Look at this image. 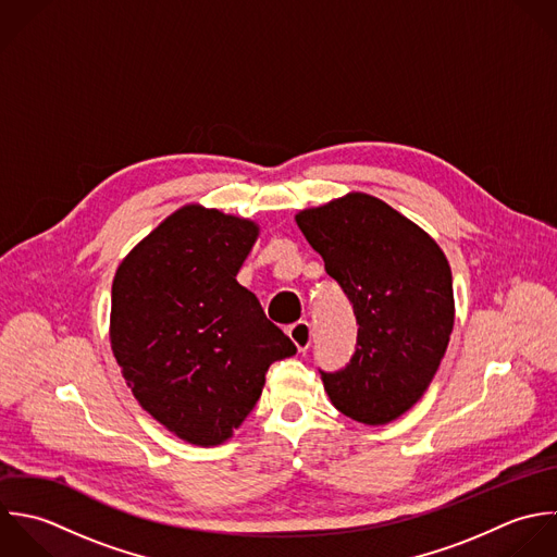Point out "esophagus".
<instances>
[{"label":"esophagus","instance_id":"1","mask_svg":"<svg viewBox=\"0 0 557 557\" xmlns=\"http://www.w3.org/2000/svg\"><path fill=\"white\" fill-rule=\"evenodd\" d=\"M286 332H288L290 341L297 345L299 351H308L310 341H312V330H310V323H308V321H297V323H293Z\"/></svg>","mask_w":557,"mask_h":557}]
</instances>
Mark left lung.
Wrapping results in <instances>:
<instances>
[{
  "label": "left lung",
  "mask_w": 557,
  "mask_h": 557,
  "mask_svg": "<svg viewBox=\"0 0 557 557\" xmlns=\"http://www.w3.org/2000/svg\"><path fill=\"white\" fill-rule=\"evenodd\" d=\"M297 225L347 295L358 338L351 360L321 371L349 419L384 425L428 391L454 330V282L441 247L388 203L351 193L304 210Z\"/></svg>",
  "instance_id": "1"
}]
</instances>
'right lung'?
<instances>
[{
    "mask_svg": "<svg viewBox=\"0 0 557 557\" xmlns=\"http://www.w3.org/2000/svg\"><path fill=\"white\" fill-rule=\"evenodd\" d=\"M258 225L186 206L140 240L112 282L110 343L138 404L193 445H221L297 354L236 282Z\"/></svg>",
    "mask_w": 557,
    "mask_h": 557,
    "instance_id": "1",
    "label": "right lung"
}]
</instances>
